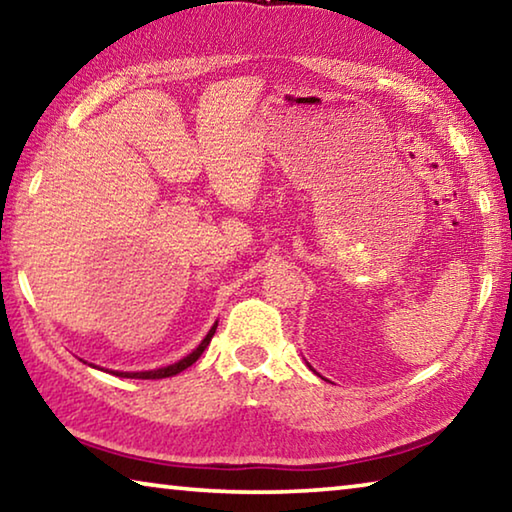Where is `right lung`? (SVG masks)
<instances>
[{
    "instance_id": "obj_1",
    "label": "right lung",
    "mask_w": 512,
    "mask_h": 512,
    "mask_svg": "<svg viewBox=\"0 0 512 512\" xmlns=\"http://www.w3.org/2000/svg\"><path fill=\"white\" fill-rule=\"evenodd\" d=\"M216 325H219V323H214V325H212V329H210V332H207V336H205V339L201 341V345H198V348H196L194 352H189L185 359H180V361H176V363H171V366H167V368H158V370H142V372H112V375H117V377H126V379H164V377H173V375H178V372H183V370H187L189 366H192V363H196V359L201 357V354L205 352V348H207V345H210L212 336H214V332H216Z\"/></svg>"
}]
</instances>
